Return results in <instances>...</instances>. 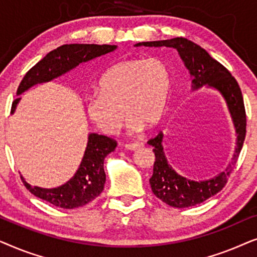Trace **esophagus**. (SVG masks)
Instances as JSON below:
<instances>
[{
	"label": "esophagus",
	"instance_id": "1",
	"mask_svg": "<svg viewBox=\"0 0 257 257\" xmlns=\"http://www.w3.org/2000/svg\"><path fill=\"white\" fill-rule=\"evenodd\" d=\"M143 146H144V144H142V143H132V144H126L125 149L128 151H136Z\"/></svg>",
	"mask_w": 257,
	"mask_h": 257
}]
</instances>
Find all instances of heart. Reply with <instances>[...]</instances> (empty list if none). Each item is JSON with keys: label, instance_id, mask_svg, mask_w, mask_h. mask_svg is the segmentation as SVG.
<instances>
[{"label": "heart", "instance_id": "heart-1", "mask_svg": "<svg viewBox=\"0 0 257 257\" xmlns=\"http://www.w3.org/2000/svg\"><path fill=\"white\" fill-rule=\"evenodd\" d=\"M170 90V69L163 59H124L104 73L98 92L85 98V110L91 121L106 135L119 131L125 112L130 133L137 135L146 125L159 122Z\"/></svg>", "mask_w": 257, "mask_h": 257}]
</instances>
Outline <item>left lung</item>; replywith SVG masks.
Masks as SVG:
<instances>
[{
    "instance_id": "obj_1",
    "label": "left lung",
    "mask_w": 257,
    "mask_h": 257,
    "mask_svg": "<svg viewBox=\"0 0 257 257\" xmlns=\"http://www.w3.org/2000/svg\"><path fill=\"white\" fill-rule=\"evenodd\" d=\"M135 47L149 48H173L180 56L182 63L188 70L192 78V91L201 87L213 89L220 93L226 103L227 110L233 122L235 136V150L231 161L226 170L215 177L205 180H193L179 174L168 164L164 152V133L160 132L156 138L147 142L153 147L156 161L153 166V175L150 185L153 194L168 206L175 208H186L206 201L212 198L227 184L231 170L236 164L238 154L243 146L245 137V111L241 89L231 73L224 66L215 61L205 49L187 38L177 37L172 40L142 42Z\"/></svg>"
}]
</instances>
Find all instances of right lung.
<instances>
[{"label":"right lung","mask_w":257,"mask_h":257,"mask_svg":"<svg viewBox=\"0 0 257 257\" xmlns=\"http://www.w3.org/2000/svg\"><path fill=\"white\" fill-rule=\"evenodd\" d=\"M117 45L98 44H64L49 52L36 65L26 73L17 89V96L26 92L37 84L51 82L76 69L79 64L92 61L114 51ZM21 98L13 101L12 114L15 113ZM117 143L106 136L89 133L84 156L73 177L58 187L42 188L31 186L22 178L23 184L35 196L51 205L64 209H73L89 203L103 192L106 175L104 160L113 152Z\"/></svg>","instance_id":"add662e5"}]
</instances>
